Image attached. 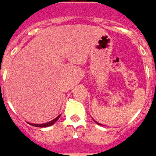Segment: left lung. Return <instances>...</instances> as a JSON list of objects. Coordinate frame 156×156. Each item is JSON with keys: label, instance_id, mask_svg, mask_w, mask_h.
Returning a JSON list of instances; mask_svg holds the SVG:
<instances>
[{"label": "left lung", "instance_id": "obj_1", "mask_svg": "<svg viewBox=\"0 0 156 156\" xmlns=\"http://www.w3.org/2000/svg\"><path fill=\"white\" fill-rule=\"evenodd\" d=\"M94 122H96V123H97V124H100V123H98V122H96V121H95V120H94ZM100 125H102V124H100Z\"/></svg>", "mask_w": 156, "mask_h": 156}]
</instances>
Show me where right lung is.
Wrapping results in <instances>:
<instances>
[{
    "label": "right lung",
    "instance_id": "add662e5",
    "mask_svg": "<svg viewBox=\"0 0 156 156\" xmlns=\"http://www.w3.org/2000/svg\"><path fill=\"white\" fill-rule=\"evenodd\" d=\"M60 115H58L56 118H54L53 120H51V122H46V123H41V124H35V123H30L31 125H33V126H35V127H40V128H44V127H49V126H51L52 124H54L55 122H56L58 120V118L60 117Z\"/></svg>",
    "mask_w": 156,
    "mask_h": 156
}]
</instances>
